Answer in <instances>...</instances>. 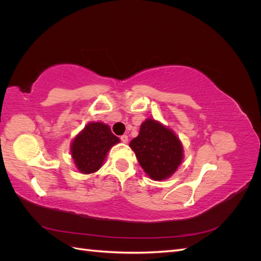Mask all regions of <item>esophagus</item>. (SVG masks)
<instances>
[{"label":"esophagus","instance_id":"obj_1","mask_svg":"<svg viewBox=\"0 0 261 261\" xmlns=\"http://www.w3.org/2000/svg\"><path fill=\"white\" fill-rule=\"evenodd\" d=\"M121 140L123 141L124 144H126V143H127V141H128V136H127V135H122V136H121Z\"/></svg>","mask_w":261,"mask_h":261}]
</instances>
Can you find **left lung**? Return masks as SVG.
<instances>
[{"label":"left lung","mask_w":261,"mask_h":261,"mask_svg":"<svg viewBox=\"0 0 261 261\" xmlns=\"http://www.w3.org/2000/svg\"><path fill=\"white\" fill-rule=\"evenodd\" d=\"M129 147L140 167L153 180L171 177L184 158L183 145L176 134L153 118L141 123L138 136L130 141Z\"/></svg>","instance_id":"obj_1"}]
</instances>
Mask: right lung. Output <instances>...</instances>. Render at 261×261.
I'll return each instance as SVG.
<instances>
[{"mask_svg": "<svg viewBox=\"0 0 261 261\" xmlns=\"http://www.w3.org/2000/svg\"><path fill=\"white\" fill-rule=\"evenodd\" d=\"M120 141L108 124L88 123L70 144V154L75 167L83 174L97 172L103 165L109 150Z\"/></svg>", "mask_w": 261, "mask_h": 261, "instance_id": "right-lung-1", "label": "right lung"}]
</instances>
